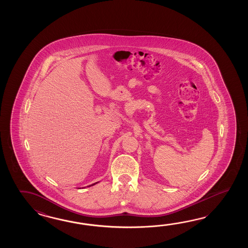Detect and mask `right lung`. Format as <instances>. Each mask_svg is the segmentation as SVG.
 <instances>
[{
	"instance_id": "1",
	"label": "right lung",
	"mask_w": 248,
	"mask_h": 248,
	"mask_svg": "<svg viewBox=\"0 0 248 248\" xmlns=\"http://www.w3.org/2000/svg\"><path fill=\"white\" fill-rule=\"evenodd\" d=\"M95 184H96V183H95ZM95 184H93V185H90V186H93V185H95Z\"/></svg>"
}]
</instances>
